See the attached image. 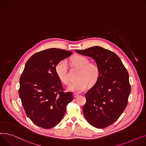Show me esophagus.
<instances>
[{
    "label": "esophagus",
    "mask_w": 146,
    "mask_h": 146,
    "mask_svg": "<svg viewBox=\"0 0 146 146\" xmlns=\"http://www.w3.org/2000/svg\"><path fill=\"white\" fill-rule=\"evenodd\" d=\"M79 95H78V94H74V98H76V97H78Z\"/></svg>",
    "instance_id": "obj_1"
}]
</instances>
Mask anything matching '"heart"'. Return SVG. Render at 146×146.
<instances>
[{
	"instance_id": "obj_1",
	"label": "heart",
	"mask_w": 146,
	"mask_h": 146,
	"mask_svg": "<svg viewBox=\"0 0 146 146\" xmlns=\"http://www.w3.org/2000/svg\"><path fill=\"white\" fill-rule=\"evenodd\" d=\"M71 64L80 71L77 75L76 81L71 82L68 85V91L75 93H80L84 91L88 85H93L98 80L100 70L98 65L94 62H90L89 59L82 55H75L70 59ZM56 74L62 82L68 84L70 81L67 74V65L64 60L59 61L55 66Z\"/></svg>"
}]
</instances>
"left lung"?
<instances>
[{
  "label": "left lung",
  "mask_w": 146,
  "mask_h": 146,
  "mask_svg": "<svg viewBox=\"0 0 146 146\" xmlns=\"http://www.w3.org/2000/svg\"><path fill=\"white\" fill-rule=\"evenodd\" d=\"M76 52L95 60L100 70L98 81L85 94L83 113L98 128L116 121L123 113L131 92L129 75L119 58L112 51L96 46Z\"/></svg>",
  "instance_id": "obj_1"
}]
</instances>
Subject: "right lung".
I'll use <instances>...</instances> for the list:
<instances>
[{"label":"right lung","instance_id":"obj_1","mask_svg":"<svg viewBox=\"0 0 146 146\" xmlns=\"http://www.w3.org/2000/svg\"><path fill=\"white\" fill-rule=\"evenodd\" d=\"M72 54L50 48L33 54L25 64L19 80V95L26 114L40 127L48 129L56 125L73 100L72 92L64 91L55 72L56 64Z\"/></svg>","mask_w":146,"mask_h":146}]
</instances>
